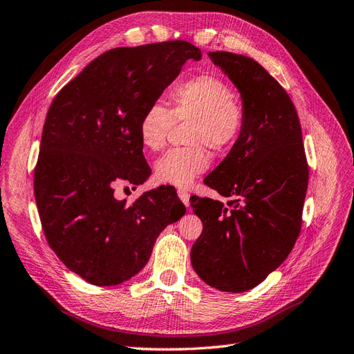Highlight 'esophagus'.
I'll use <instances>...</instances> for the list:
<instances>
[{
  "mask_svg": "<svg viewBox=\"0 0 354 354\" xmlns=\"http://www.w3.org/2000/svg\"><path fill=\"white\" fill-rule=\"evenodd\" d=\"M177 195L180 198V201H182L187 207L189 205V196H191V195H189V192L186 191V189H178Z\"/></svg>",
  "mask_w": 354,
  "mask_h": 354,
  "instance_id": "esophagus-1",
  "label": "esophagus"
}]
</instances>
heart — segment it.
<instances>
[{"mask_svg":"<svg viewBox=\"0 0 354 354\" xmlns=\"http://www.w3.org/2000/svg\"><path fill=\"white\" fill-rule=\"evenodd\" d=\"M171 109L159 102L145 108L138 124L141 144L150 151L165 147L176 122L191 123L185 149H172L154 163V176L163 185L187 187L210 165L207 147L223 151L243 133L246 111L231 87L212 75L180 82L169 93Z\"/></svg>","mask_w":354,"mask_h":354,"instance_id":"1","label":"heart"}]
</instances>
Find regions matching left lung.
Instances as JSON below:
<instances>
[{"label":"left lung","instance_id":"8db88e82","mask_svg":"<svg viewBox=\"0 0 354 354\" xmlns=\"http://www.w3.org/2000/svg\"><path fill=\"white\" fill-rule=\"evenodd\" d=\"M242 97L246 124L204 183L228 198L223 204L192 196L203 232L191 263L207 286L243 292L277 270L295 246L308 189V162L295 105L255 59L209 53Z\"/></svg>","mask_w":354,"mask_h":354}]
</instances>
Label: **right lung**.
<instances>
[{
  "instance_id": "right-lung-1",
  "label": "right lung",
  "mask_w": 354,
  "mask_h": 354,
  "mask_svg": "<svg viewBox=\"0 0 354 354\" xmlns=\"http://www.w3.org/2000/svg\"><path fill=\"white\" fill-rule=\"evenodd\" d=\"M201 50L185 40L115 48L99 55L50 103L34 171V196L49 246L68 270L99 287L129 281L147 264L160 232L186 213L171 189L127 205L120 180L151 174L138 124Z\"/></svg>"
}]
</instances>
